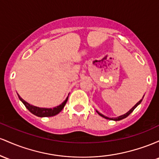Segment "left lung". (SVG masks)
Listing matches in <instances>:
<instances>
[{"instance_id":"left-lung-1","label":"left lung","mask_w":159,"mask_h":159,"mask_svg":"<svg viewBox=\"0 0 159 159\" xmlns=\"http://www.w3.org/2000/svg\"><path fill=\"white\" fill-rule=\"evenodd\" d=\"M142 100L143 99H141L140 100V101H139V102H137L136 104L134 105V106L131 109V110H129V111L128 112V113H126L125 114H124V115H122V116H119V117H117V118H112V119H110V118H109V117H107V116H103V115H102V114H101L100 113H98H98L99 114L100 116H102V117H103V118H105V119H111V120H115V121H119V120H121V119H125V118H126V117L127 116H128L130 115V114H131V113H132V112L134 111V110L135 108L137 107V106H138L139 104H140V103H141V101H142Z\"/></svg>"}]
</instances>
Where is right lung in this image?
I'll return each instance as SVG.
<instances>
[{"label":"right lung","mask_w":159,"mask_h":159,"mask_svg":"<svg viewBox=\"0 0 159 159\" xmlns=\"http://www.w3.org/2000/svg\"><path fill=\"white\" fill-rule=\"evenodd\" d=\"M19 96V98L22 102L24 103V105L25 106V107L31 112V113H33L34 115L37 116L39 117H48V116H56L58 113H59L62 110V109L64 108V107L65 106L66 103H67V99H68V97L66 98V100L64 101L61 104H60L59 106L56 107H54L52 109H47V108H40L37 107L33 106V105L29 104L28 103H27L25 101H24L20 96L18 94Z\"/></svg>","instance_id":"1"}]
</instances>
